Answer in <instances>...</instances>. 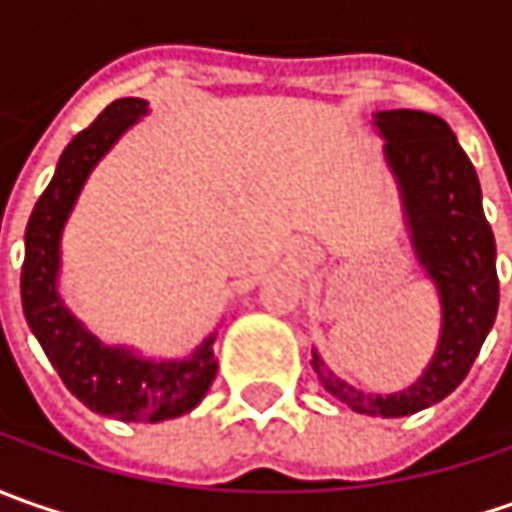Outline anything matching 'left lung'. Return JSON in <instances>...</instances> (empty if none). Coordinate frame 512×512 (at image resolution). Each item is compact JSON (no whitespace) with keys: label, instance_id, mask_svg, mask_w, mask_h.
<instances>
[{"label":"left lung","instance_id":"8db88e82","mask_svg":"<svg viewBox=\"0 0 512 512\" xmlns=\"http://www.w3.org/2000/svg\"><path fill=\"white\" fill-rule=\"evenodd\" d=\"M384 159L402 193L404 222L419 265L442 305V333L419 382L379 396L333 376L313 350V370L330 396L356 413L399 419L450 396L476 362L499 310L496 239L484 219L482 185L450 125L422 110H379Z\"/></svg>","mask_w":512,"mask_h":512}]
</instances>
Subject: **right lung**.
I'll return each instance as SVG.
<instances>
[{
	"label": "right lung",
	"instance_id": "obj_1",
	"mask_svg": "<svg viewBox=\"0 0 512 512\" xmlns=\"http://www.w3.org/2000/svg\"><path fill=\"white\" fill-rule=\"evenodd\" d=\"M145 113V99H116L62 150L56 173L33 207L25 230L22 310L45 356L79 402L119 422L153 424L176 419L205 399L219 367L213 359L216 333H210L187 359L153 362L130 347L99 342L65 307L56 290L62 230L90 170Z\"/></svg>",
	"mask_w": 512,
	"mask_h": 512
}]
</instances>
